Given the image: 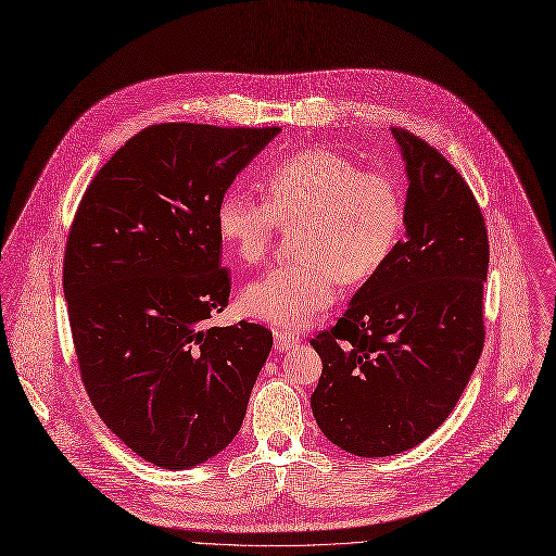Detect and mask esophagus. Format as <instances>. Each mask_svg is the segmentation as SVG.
I'll use <instances>...</instances> for the list:
<instances>
[{"label": "esophagus", "instance_id": "esophagus-1", "mask_svg": "<svg viewBox=\"0 0 556 556\" xmlns=\"http://www.w3.org/2000/svg\"><path fill=\"white\" fill-rule=\"evenodd\" d=\"M274 340H276V350H278V352H289V350H293L298 343H301V338L293 336V333H287V331H276V333H274Z\"/></svg>", "mask_w": 556, "mask_h": 556}]
</instances>
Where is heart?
<instances>
[{
	"label": "heart",
	"mask_w": 556,
	"mask_h": 556,
	"mask_svg": "<svg viewBox=\"0 0 556 556\" xmlns=\"http://www.w3.org/2000/svg\"><path fill=\"white\" fill-rule=\"evenodd\" d=\"M265 200L229 189L216 206V229L240 263H258L278 229L298 225V261L267 269L242 291V309L280 329H303L336 298L338 278L358 285L388 265L405 229L396 180L363 170L329 147H307L263 176Z\"/></svg>",
	"instance_id": "obj_1"
}]
</instances>
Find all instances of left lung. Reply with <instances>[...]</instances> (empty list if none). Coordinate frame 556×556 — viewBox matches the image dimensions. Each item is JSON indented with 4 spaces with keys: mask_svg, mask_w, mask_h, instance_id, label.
Returning a JSON list of instances; mask_svg holds the SVG:
<instances>
[{
    "mask_svg": "<svg viewBox=\"0 0 556 556\" xmlns=\"http://www.w3.org/2000/svg\"><path fill=\"white\" fill-rule=\"evenodd\" d=\"M405 164V240L348 312L312 338L323 361L312 412L354 456L412 450L456 407L483 350L490 244L458 170L427 142L390 129Z\"/></svg>",
    "mask_w": 556,
    "mask_h": 556,
    "instance_id": "obj_1",
    "label": "left lung"
}]
</instances>
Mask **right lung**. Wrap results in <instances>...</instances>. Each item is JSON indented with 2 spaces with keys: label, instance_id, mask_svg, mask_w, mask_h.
Segmentation results:
<instances>
[{
  "label": "right lung",
  "instance_id": "obj_1",
  "mask_svg": "<svg viewBox=\"0 0 556 556\" xmlns=\"http://www.w3.org/2000/svg\"><path fill=\"white\" fill-rule=\"evenodd\" d=\"M280 129L155 124L84 193L64 298L84 388L109 430L162 469H189L238 434L274 336L227 307L216 206Z\"/></svg>",
  "mask_w": 556,
  "mask_h": 556
}]
</instances>
